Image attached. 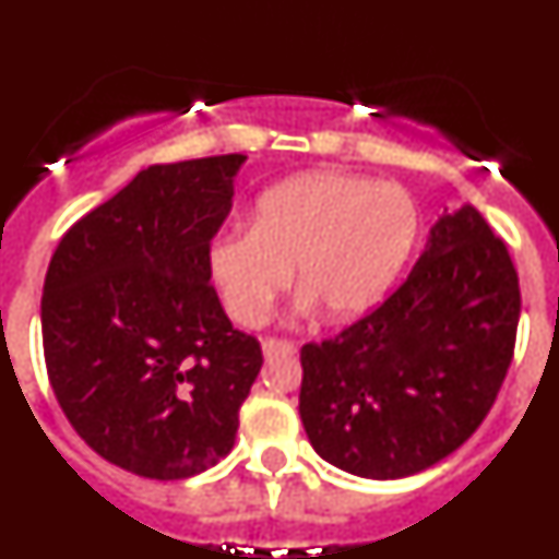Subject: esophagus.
I'll use <instances>...</instances> for the list:
<instances>
[{
    "label": "esophagus",
    "instance_id": "34e87169",
    "mask_svg": "<svg viewBox=\"0 0 559 559\" xmlns=\"http://www.w3.org/2000/svg\"><path fill=\"white\" fill-rule=\"evenodd\" d=\"M296 344L288 338H265L263 341V355L265 358H280V355H294Z\"/></svg>",
    "mask_w": 559,
    "mask_h": 559
}]
</instances>
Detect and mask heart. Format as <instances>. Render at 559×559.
<instances>
[{
    "mask_svg": "<svg viewBox=\"0 0 559 559\" xmlns=\"http://www.w3.org/2000/svg\"><path fill=\"white\" fill-rule=\"evenodd\" d=\"M417 226L403 187L335 170L299 173L257 199L249 229L212 240L206 271L226 313L243 328L269 319L290 271L328 322H355L394 288Z\"/></svg>",
    "mask_w": 559,
    "mask_h": 559,
    "instance_id": "b5f03b06",
    "label": "heart"
}]
</instances>
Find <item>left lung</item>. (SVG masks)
<instances>
[{
  "label": "left lung",
  "mask_w": 559,
  "mask_h": 559,
  "mask_svg": "<svg viewBox=\"0 0 559 559\" xmlns=\"http://www.w3.org/2000/svg\"><path fill=\"white\" fill-rule=\"evenodd\" d=\"M521 288L476 206L445 212L408 280L335 338L302 347L299 417L324 462L406 478L451 456L492 408Z\"/></svg>",
  "instance_id": "1"
}]
</instances>
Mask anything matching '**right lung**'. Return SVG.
<instances>
[{
    "label": "right lung",
    "instance_id": "1",
    "mask_svg": "<svg viewBox=\"0 0 559 559\" xmlns=\"http://www.w3.org/2000/svg\"><path fill=\"white\" fill-rule=\"evenodd\" d=\"M243 162L226 153L136 173L49 260L52 392L83 442L136 476L176 481L218 464L263 367L260 341L231 328L206 271Z\"/></svg>",
    "mask_w": 559,
    "mask_h": 559
}]
</instances>
